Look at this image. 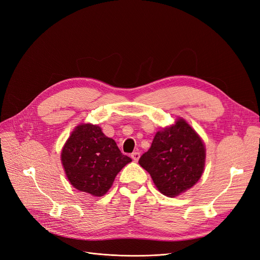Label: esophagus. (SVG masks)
Segmentation results:
<instances>
[{"instance_id": "1", "label": "esophagus", "mask_w": 260, "mask_h": 260, "mask_svg": "<svg viewBox=\"0 0 260 260\" xmlns=\"http://www.w3.org/2000/svg\"><path fill=\"white\" fill-rule=\"evenodd\" d=\"M140 153L139 152H135V153H132L131 154V157H132V159L135 160V161H138L139 159H140Z\"/></svg>"}]
</instances>
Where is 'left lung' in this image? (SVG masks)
Listing matches in <instances>:
<instances>
[{
  "label": "left lung",
  "mask_w": 260,
  "mask_h": 260,
  "mask_svg": "<svg viewBox=\"0 0 260 260\" xmlns=\"http://www.w3.org/2000/svg\"><path fill=\"white\" fill-rule=\"evenodd\" d=\"M206 148L202 138L183 118L157 131L148 151L139 159L161 194L176 198L201 179Z\"/></svg>",
  "instance_id": "8db88e82"
}]
</instances>
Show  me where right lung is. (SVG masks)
<instances>
[{"label":"right lung","instance_id":"obj_1","mask_svg":"<svg viewBox=\"0 0 260 260\" xmlns=\"http://www.w3.org/2000/svg\"><path fill=\"white\" fill-rule=\"evenodd\" d=\"M60 160L66 177L77 190L92 196L105 195L116 176L132 161L98 124L80 123L62 146Z\"/></svg>","mask_w":260,"mask_h":260}]
</instances>
